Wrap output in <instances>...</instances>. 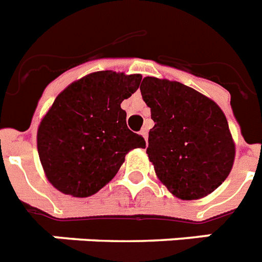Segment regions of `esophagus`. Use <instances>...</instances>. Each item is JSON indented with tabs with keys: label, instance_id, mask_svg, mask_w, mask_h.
Returning a JSON list of instances; mask_svg holds the SVG:
<instances>
[{
	"label": "esophagus",
	"instance_id": "34e87169",
	"mask_svg": "<svg viewBox=\"0 0 262 262\" xmlns=\"http://www.w3.org/2000/svg\"><path fill=\"white\" fill-rule=\"evenodd\" d=\"M140 133H141V136L145 138V141H146V140H148V129H146V127H144V129H141V132H140Z\"/></svg>",
	"mask_w": 262,
	"mask_h": 262
}]
</instances>
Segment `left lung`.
<instances>
[{
	"label": "left lung",
	"instance_id": "obj_1",
	"mask_svg": "<svg viewBox=\"0 0 262 262\" xmlns=\"http://www.w3.org/2000/svg\"><path fill=\"white\" fill-rule=\"evenodd\" d=\"M141 95L155 126L146 153L175 196L192 201L218 188L234 163V142L215 102L179 82L146 76Z\"/></svg>",
	"mask_w": 262,
	"mask_h": 262
}]
</instances>
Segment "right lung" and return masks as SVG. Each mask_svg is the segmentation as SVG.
<instances>
[{
    "label": "right lung",
    "mask_w": 262,
    "mask_h": 262,
    "mask_svg": "<svg viewBox=\"0 0 262 262\" xmlns=\"http://www.w3.org/2000/svg\"><path fill=\"white\" fill-rule=\"evenodd\" d=\"M140 82V74L98 71L57 95L37 130L40 161L52 186L72 196H90L116 176L129 150L145 148L121 109Z\"/></svg>",
    "instance_id": "obj_1"
}]
</instances>
